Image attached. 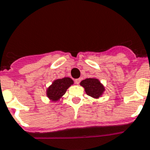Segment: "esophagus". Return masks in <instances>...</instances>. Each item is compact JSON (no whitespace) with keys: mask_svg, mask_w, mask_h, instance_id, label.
I'll return each mask as SVG.
<instances>
[{"mask_svg":"<svg viewBox=\"0 0 150 150\" xmlns=\"http://www.w3.org/2000/svg\"><path fill=\"white\" fill-rule=\"evenodd\" d=\"M81 78H78V79H76V80H74V82H75V83H76V84H79V83H81Z\"/></svg>","mask_w":150,"mask_h":150,"instance_id":"esophagus-1","label":"esophagus"}]
</instances>
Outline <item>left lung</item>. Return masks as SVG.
I'll return each instance as SVG.
<instances>
[{
  "mask_svg": "<svg viewBox=\"0 0 150 150\" xmlns=\"http://www.w3.org/2000/svg\"><path fill=\"white\" fill-rule=\"evenodd\" d=\"M81 85L84 88L87 95L94 98H100L105 91V87L97 78L85 79L81 81Z\"/></svg>",
  "mask_w": 150,
  "mask_h": 150,
  "instance_id": "8db88e82",
  "label": "left lung"
}]
</instances>
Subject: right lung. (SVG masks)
I'll return each mask as SVG.
<instances>
[{
    "mask_svg": "<svg viewBox=\"0 0 150 150\" xmlns=\"http://www.w3.org/2000/svg\"><path fill=\"white\" fill-rule=\"evenodd\" d=\"M74 83V81L69 77H64L62 79L55 80L48 87L46 95L52 101H57L60 100L65 94L67 90Z\"/></svg>",
    "mask_w": 150,
    "mask_h": 150,
    "instance_id": "right-lung-1",
    "label": "right lung"
}]
</instances>
